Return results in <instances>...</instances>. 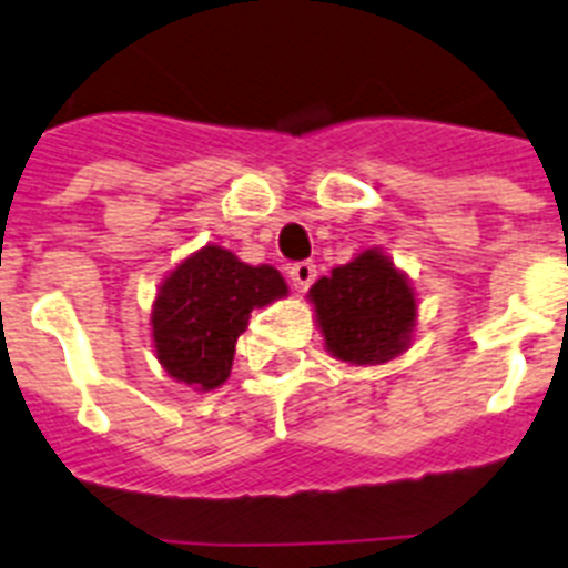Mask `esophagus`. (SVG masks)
I'll list each match as a JSON object with an SVG mask.
<instances>
[{
  "label": "esophagus",
  "mask_w": 568,
  "mask_h": 568,
  "mask_svg": "<svg viewBox=\"0 0 568 568\" xmlns=\"http://www.w3.org/2000/svg\"><path fill=\"white\" fill-rule=\"evenodd\" d=\"M288 280L294 285V291H305L308 285L317 280V265L314 263H294L288 268Z\"/></svg>",
  "instance_id": "obj_1"
}]
</instances>
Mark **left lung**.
<instances>
[{
  "label": "left lung",
  "instance_id": "left-lung-1",
  "mask_svg": "<svg viewBox=\"0 0 568 568\" xmlns=\"http://www.w3.org/2000/svg\"><path fill=\"white\" fill-rule=\"evenodd\" d=\"M325 352L348 366H383L408 352L417 325L412 280L383 248H366L308 291Z\"/></svg>",
  "mask_w": 568,
  "mask_h": 568
}]
</instances>
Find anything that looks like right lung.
<instances>
[{
  "mask_svg": "<svg viewBox=\"0 0 568 568\" xmlns=\"http://www.w3.org/2000/svg\"><path fill=\"white\" fill-rule=\"evenodd\" d=\"M288 297L274 265H248L223 245H202L168 271L151 305V339L165 374L194 392L229 379L254 308Z\"/></svg>",
  "mask_w": 568,
  "mask_h": 568,
  "instance_id": "1",
  "label": "right lung"
}]
</instances>
